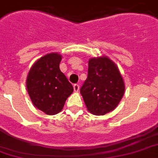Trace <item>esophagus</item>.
Here are the masks:
<instances>
[{
    "label": "esophagus",
    "instance_id": "obj_1",
    "mask_svg": "<svg viewBox=\"0 0 158 158\" xmlns=\"http://www.w3.org/2000/svg\"><path fill=\"white\" fill-rule=\"evenodd\" d=\"M74 90L75 92H78L79 90V85L78 84H74Z\"/></svg>",
    "mask_w": 158,
    "mask_h": 158
}]
</instances>
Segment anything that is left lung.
Instances as JSON below:
<instances>
[{"instance_id":"8db88e82","label":"left lung","mask_w":158,"mask_h":158,"mask_svg":"<svg viewBox=\"0 0 158 158\" xmlns=\"http://www.w3.org/2000/svg\"><path fill=\"white\" fill-rule=\"evenodd\" d=\"M124 90L122 75L111 60L105 56L90 59L88 77L80 94L91 114L104 115L114 110L122 99Z\"/></svg>"}]
</instances>
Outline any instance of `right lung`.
I'll return each instance as SVG.
<instances>
[{
  "mask_svg": "<svg viewBox=\"0 0 158 158\" xmlns=\"http://www.w3.org/2000/svg\"><path fill=\"white\" fill-rule=\"evenodd\" d=\"M61 55L51 53L34 64L26 79V87L32 103L49 115L60 113L74 88L60 71Z\"/></svg>",
  "mask_w": 158,
  "mask_h": 158,
  "instance_id": "add662e5",
  "label": "right lung"
}]
</instances>
